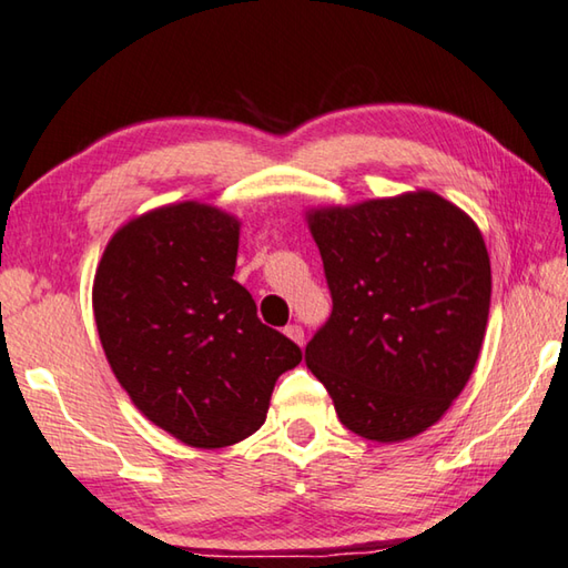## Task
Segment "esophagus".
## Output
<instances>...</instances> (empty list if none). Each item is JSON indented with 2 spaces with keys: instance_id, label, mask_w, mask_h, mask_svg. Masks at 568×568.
<instances>
[{
  "instance_id": "1",
  "label": "esophagus",
  "mask_w": 568,
  "mask_h": 568,
  "mask_svg": "<svg viewBox=\"0 0 568 568\" xmlns=\"http://www.w3.org/2000/svg\"><path fill=\"white\" fill-rule=\"evenodd\" d=\"M285 335L291 337L293 343H297V345H303V339H305V333H303L301 325H287L285 327Z\"/></svg>"
}]
</instances>
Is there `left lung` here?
<instances>
[{"instance_id":"1","label":"left lung","mask_w":568,"mask_h":568,"mask_svg":"<svg viewBox=\"0 0 568 568\" xmlns=\"http://www.w3.org/2000/svg\"><path fill=\"white\" fill-rule=\"evenodd\" d=\"M333 315L305 365L355 435L405 442L459 397L487 333L491 265L479 225L427 189L315 205Z\"/></svg>"}]
</instances>
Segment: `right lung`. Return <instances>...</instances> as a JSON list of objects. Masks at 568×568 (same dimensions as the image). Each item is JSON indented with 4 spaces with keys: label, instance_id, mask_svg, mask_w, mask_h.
<instances>
[{
    "label": "right lung",
    "instance_id": "right-lung-1",
    "mask_svg": "<svg viewBox=\"0 0 568 568\" xmlns=\"http://www.w3.org/2000/svg\"><path fill=\"white\" fill-rule=\"evenodd\" d=\"M241 219L201 201L129 219L97 265L91 305L113 377L153 425L221 449L265 422L301 347L255 315L233 281Z\"/></svg>",
    "mask_w": 568,
    "mask_h": 568
}]
</instances>
